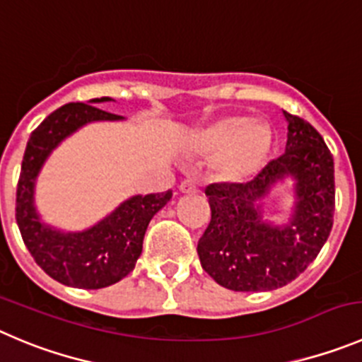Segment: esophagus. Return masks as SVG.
Wrapping results in <instances>:
<instances>
[{
    "label": "esophagus",
    "instance_id": "obj_1",
    "mask_svg": "<svg viewBox=\"0 0 362 362\" xmlns=\"http://www.w3.org/2000/svg\"><path fill=\"white\" fill-rule=\"evenodd\" d=\"M178 189H180V192H184V194H192V192L198 191V185L191 180H184Z\"/></svg>",
    "mask_w": 362,
    "mask_h": 362
}]
</instances>
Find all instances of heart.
Returning <instances> with one entry per match:
<instances>
[{"label":"heart","mask_w":362,"mask_h":362,"mask_svg":"<svg viewBox=\"0 0 362 362\" xmlns=\"http://www.w3.org/2000/svg\"><path fill=\"white\" fill-rule=\"evenodd\" d=\"M191 151L214 158V171L225 182L241 184L253 178L266 164L272 150V132L261 119L223 116L192 135Z\"/></svg>","instance_id":"1"}]
</instances>
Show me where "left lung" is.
Listing matches in <instances>:
<instances>
[{"mask_svg":"<svg viewBox=\"0 0 362 362\" xmlns=\"http://www.w3.org/2000/svg\"><path fill=\"white\" fill-rule=\"evenodd\" d=\"M286 151L246 184L205 189L211 223L198 241L202 268L232 291H273L305 272L332 230L334 158L322 135L284 110ZM293 182V211L275 226L262 202L275 185Z\"/></svg>","mask_w":362,"mask_h":362,"instance_id":"1","label":"left lung"}]
</instances>
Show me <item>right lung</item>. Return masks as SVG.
<instances>
[{
	"instance_id": "1",
	"label": "right lung",
	"mask_w": 362,
	"mask_h": 362,
	"mask_svg": "<svg viewBox=\"0 0 362 362\" xmlns=\"http://www.w3.org/2000/svg\"><path fill=\"white\" fill-rule=\"evenodd\" d=\"M105 101H112V98L67 103L49 114L30 135L18 184L16 219L26 248L52 279L71 288L101 289L124 279L143 252L148 223L173 197L171 191L146 197L135 194L96 225L80 232H64L40 219L35 207V184L52 151L86 124L124 119L94 107Z\"/></svg>"
}]
</instances>
